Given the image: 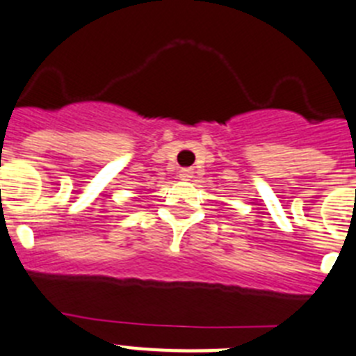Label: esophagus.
Masks as SVG:
<instances>
[{"label":"esophagus","mask_w":356,"mask_h":356,"mask_svg":"<svg viewBox=\"0 0 356 356\" xmlns=\"http://www.w3.org/2000/svg\"><path fill=\"white\" fill-rule=\"evenodd\" d=\"M193 174H195V172L191 168H182L181 172H179V177H181V181H191V179H193Z\"/></svg>","instance_id":"34e87169"}]
</instances>
